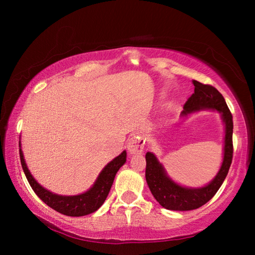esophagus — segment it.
Returning <instances> with one entry per match:
<instances>
[{"label":"esophagus","instance_id":"1","mask_svg":"<svg viewBox=\"0 0 255 255\" xmlns=\"http://www.w3.org/2000/svg\"><path fill=\"white\" fill-rule=\"evenodd\" d=\"M127 147L130 154H140L144 149V143L139 137H131L128 141Z\"/></svg>","mask_w":255,"mask_h":255}]
</instances>
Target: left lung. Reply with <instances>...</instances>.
Wrapping results in <instances>:
<instances>
[{
    "label": "left lung",
    "mask_w": 255,
    "mask_h": 255,
    "mask_svg": "<svg viewBox=\"0 0 255 255\" xmlns=\"http://www.w3.org/2000/svg\"><path fill=\"white\" fill-rule=\"evenodd\" d=\"M192 83L195 85V93L185 102L182 116L205 109L221 112L225 125L224 158L221 169L211 182L201 188H185L175 183L166 174L163 165L153 153H146V182L158 204L169 210H193L208 202L223 184L233 159V116L225 99L214 86L202 84L196 80Z\"/></svg>",
    "instance_id": "1"
}]
</instances>
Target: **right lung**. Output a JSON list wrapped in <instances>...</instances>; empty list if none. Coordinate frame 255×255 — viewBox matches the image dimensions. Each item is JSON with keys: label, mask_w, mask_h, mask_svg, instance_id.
I'll list each match as a JSON object with an SVG mask.
<instances>
[{"label": "right lung", "mask_w": 255, "mask_h": 255, "mask_svg": "<svg viewBox=\"0 0 255 255\" xmlns=\"http://www.w3.org/2000/svg\"><path fill=\"white\" fill-rule=\"evenodd\" d=\"M19 147H21V144L19 141ZM20 152V159L21 165H22L23 172L25 174L30 187L32 188L34 193L40 198V199L48 205L50 208L58 211V213L72 216V217H80V216H85L89 214H92L97 211L100 207L103 205V202L107 199L109 191L111 189V185L114 183L115 176L117 174L118 170L122 167L125 162H126L127 153L126 150L112 159L110 163H108L105 166V169L101 171L99 174L98 179L92 188H90L88 191L77 196H59L48 191V190L42 188L41 185L33 179V176L28 170L27 164H25L23 153L21 148Z\"/></svg>", "instance_id": "right-lung-1"}]
</instances>
